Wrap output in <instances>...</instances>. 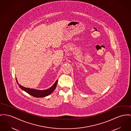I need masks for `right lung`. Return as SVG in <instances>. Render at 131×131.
Listing matches in <instances>:
<instances>
[{
    "label": "right lung",
    "instance_id": "right-lung-1",
    "mask_svg": "<svg viewBox=\"0 0 131 131\" xmlns=\"http://www.w3.org/2000/svg\"><path fill=\"white\" fill-rule=\"evenodd\" d=\"M58 80H57L55 82V83L53 84V85H52V87H50V88L47 89L46 90H37V89H34L23 87V86L19 84V83L18 82V81L17 80V79H16L17 83L19 85V86L21 89H22L24 91H25V92H26L27 93H28L29 94H30L32 96H34V97H37V98L44 97H46V96H48V95L51 94L52 92L54 90V89H56L57 83H58Z\"/></svg>",
    "mask_w": 131,
    "mask_h": 131
}]
</instances>
